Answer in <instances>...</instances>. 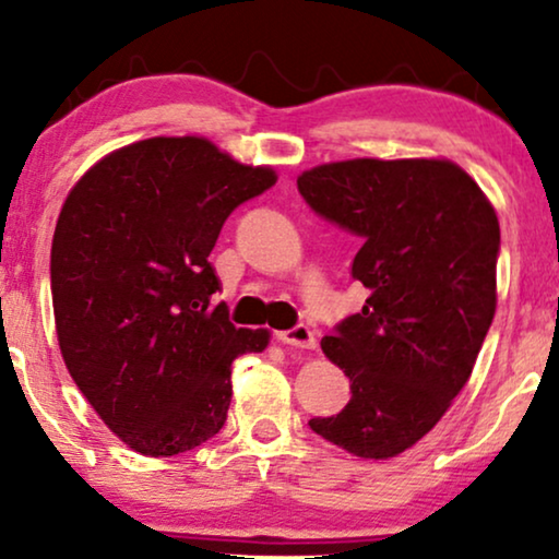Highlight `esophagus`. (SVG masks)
<instances>
[{"mask_svg":"<svg viewBox=\"0 0 559 559\" xmlns=\"http://www.w3.org/2000/svg\"><path fill=\"white\" fill-rule=\"evenodd\" d=\"M277 341L285 343V346L308 348V350L318 346L316 331H310L308 325H295V328H289V331H280V333H277Z\"/></svg>","mask_w":559,"mask_h":559,"instance_id":"1","label":"esophagus"}]
</instances>
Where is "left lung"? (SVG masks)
<instances>
[{
	"label": "left lung",
	"mask_w": 559,
	"mask_h": 559,
	"mask_svg": "<svg viewBox=\"0 0 559 559\" xmlns=\"http://www.w3.org/2000/svg\"><path fill=\"white\" fill-rule=\"evenodd\" d=\"M297 190L361 239L350 277L371 293L320 341L350 400L310 430L386 461L423 440L471 377L496 312L499 218L450 159H343L305 170Z\"/></svg>",
	"instance_id": "obj_1"
}]
</instances>
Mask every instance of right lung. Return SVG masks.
<instances>
[{
	"instance_id": "add662e5",
	"label": "right lung",
	"mask_w": 559,
	"mask_h": 559,
	"mask_svg": "<svg viewBox=\"0 0 559 559\" xmlns=\"http://www.w3.org/2000/svg\"><path fill=\"white\" fill-rule=\"evenodd\" d=\"M277 182L203 136H152L91 167L60 209L50 289L63 361L109 430L142 455L211 440L231 364L270 343L211 305L226 218Z\"/></svg>"
}]
</instances>
